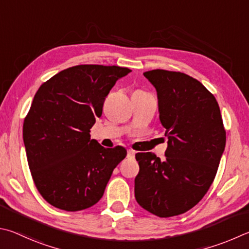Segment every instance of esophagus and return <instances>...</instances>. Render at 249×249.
<instances>
[{
  "label": "esophagus",
  "instance_id": "esophagus-1",
  "mask_svg": "<svg viewBox=\"0 0 249 249\" xmlns=\"http://www.w3.org/2000/svg\"><path fill=\"white\" fill-rule=\"evenodd\" d=\"M135 151H133V150H128L127 151V158H129V159H133V158L135 157Z\"/></svg>",
  "mask_w": 249,
  "mask_h": 249
}]
</instances>
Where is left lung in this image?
Listing matches in <instances>:
<instances>
[{
    "label": "left lung",
    "mask_w": 249,
    "mask_h": 249,
    "mask_svg": "<svg viewBox=\"0 0 249 249\" xmlns=\"http://www.w3.org/2000/svg\"><path fill=\"white\" fill-rule=\"evenodd\" d=\"M143 76L158 93L168 148L163 160L136 153L135 198L144 210L170 218L192 209L215 178L225 133L215 98L200 81L180 71L152 70Z\"/></svg>",
    "instance_id": "obj_1"
}]
</instances>
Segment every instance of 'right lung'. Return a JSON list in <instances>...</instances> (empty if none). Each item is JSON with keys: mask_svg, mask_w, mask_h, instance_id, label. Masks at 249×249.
<instances>
[{"mask_svg": "<svg viewBox=\"0 0 249 249\" xmlns=\"http://www.w3.org/2000/svg\"><path fill=\"white\" fill-rule=\"evenodd\" d=\"M127 67L76 65L43 83L22 125L34 183L50 205L87 209L101 199L113 170L127 155L90 139L106 97Z\"/></svg>", "mask_w": 249, "mask_h": 249, "instance_id": "1", "label": "right lung"}]
</instances>
